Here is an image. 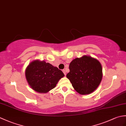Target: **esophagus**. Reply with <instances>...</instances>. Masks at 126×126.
<instances>
[{
  "label": "esophagus",
  "mask_w": 126,
  "mask_h": 126,
  "mask_svg": "<svg viewBox=\"0 0 126 126\" xmlns=\"http://www.w3.org/2000/svg\"><path fill=\"white\" fill-rule=\"evenodd\" d=\"M63 72L65 76V75H66V72H65V70H63Z\"/></svg>",
  "instance_id": "obj_1"
}]
</instances>
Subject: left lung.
I'll list each match as a JSON object with an SVG mask.
<instances>
[{"mask_svg":"<svg viewBox=\"0 0 126 126\" xmlns=\"http://www.w3.org/2000/svg\"><path fill=\"white\" fill-rule=\"evenodd\" d=\"M66 77L77 93L87 95L97 89L102 79V68L97 60L84 55L76 58L69 64Z\"/></svg>","mask_w":126,"mask_h":126,"instance_id":"left-lung-1","label":"left lung"}]
</instances>
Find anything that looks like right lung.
<instances>
[{
	"mask_svg": "<svg viewBox=\"0 0 126 126\" xmlns=\"http://www.w3.org/2000/svg\"><path fill=\"white\" fill-rule=\"evenodd\" d=\"M64 76L63 72L58 68L44 61L31 62L25 70V77L29 85L39 93H47L53 89Z\"/></svg>",
	"mask_w": 126,
	"mask_h": 126,
	"instance_id": "obj_1",
	"label": "right lung"
}]
</instances>
